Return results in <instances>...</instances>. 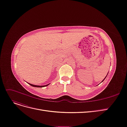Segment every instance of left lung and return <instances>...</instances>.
I'll return each instance as SVG.
<instances>
[{"label":"left lung","instance_id":"left-lung-1","mask_svg":"<svg viewBox=\"0 0 127 127\" xmlns=\"http://www.w3.org/2000/svg\"><path fill=\"white\" fill-rule=\"evenodd\" d=\"M107 75H108V74H107ZM106 77H107V76H106ZM106 77H105V78H106ZM105 78H104V79H103V80H102V81H103V80H104V79H105Z\"/></svg>","mask_w":127,"mask_h":127}]
</instances>
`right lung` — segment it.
<instances>
[{
    "mask_svg": "<svg viewBox=\"0 0 127 127\" xmlns=\"http://www.w3.org/2000/svg\"><path fill=\"white\" fill-rule=\"evenodd\" d=\"M28 84L32 86V87H40V88H41V87H46V86H47L49 84H48L47 85H45V86H37V85H32V84H29V83H28Z\"/></svg>",
    "mask_w": 127,
    "mask_h": 127,
    "instance_id": "obj_1",
    "label": "right lung"
}]
</instances>
